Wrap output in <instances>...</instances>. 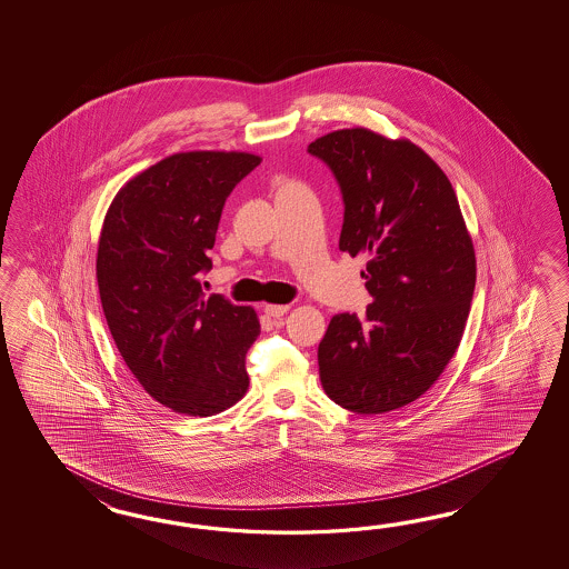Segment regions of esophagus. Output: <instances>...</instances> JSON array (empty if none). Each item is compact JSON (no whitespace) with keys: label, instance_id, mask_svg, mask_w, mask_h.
<instances>
[{"label":"esophagus","instance_id":"1","mask_svg":"<svg viewBox=\"0 0 569 569\" xmlns=\"http://www.w3.org/2000/svg\"><path fill=\"white\" fill-rule=\"evenodd\" d=\"M287 311H289V305H267L264 307V313L272 319H280Z\"/></svg>","mask_w":569,"mask_h":569}]
</instances>
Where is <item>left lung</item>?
I'll use <instances>...</instances> for the list:
<instances>
[{
	"instance_id": "left-lung-1",
	"label": "left lung",
	"mask_w": 569,
	"mask_h": 569,
	"mask_svg": "<svg viewBox=\"0 0 569 569\" xmlns=\"http://www.w3.org/2000/svg\"><path fill=\"white\" fill-rule=\"evenodd\" d=\"M343 199L339 250L368 256L366 315L339 313L319 343L327 397L360 415L395 411L436 382L460 346L476 256L456 191L409 140L353 128L307 148Z\"/></svg>"
}]
</instances>
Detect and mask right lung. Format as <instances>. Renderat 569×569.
Instances as JSON below:
<instances>
[{"label":"right lung","mask_w":569,"mask_h":569,"mask_svg":"<svg viewBox=\"0 0 569 569\" xmlns=\"http://www.w3.org/2000/svg\"><path fill=\"white\" fill-rule=\"evenodd\" d=\"M260 164L246 152H182L133 177L109 206L97 284L111 338L146 392L209 417L242 399L254 309L201 289L233 187Z\"/></svg>","instance_id":"obj_1"}]
</instances>
